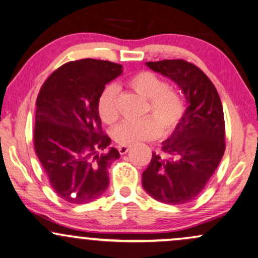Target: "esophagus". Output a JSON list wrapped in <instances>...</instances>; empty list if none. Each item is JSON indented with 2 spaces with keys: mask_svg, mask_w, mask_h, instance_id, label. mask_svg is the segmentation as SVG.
I'll return each instance as SVG.
<instances>
[{
  "mask_svg": "<svg viewBox=\"0 0 258 258\" xmlns=\"http://www.w3.org/2000/svg\"><path fill=\"white\" fill-rule=\"evenodd\" d=\"M128 150H130L128 146H123V145L119 146V152H120V155H125V153L128 152Z\"/></svg>",
  "mask_w": 258,
  "mask_h": 258,
  "instance_id": "34e87169",
  "label": "esophagus"
}]
</instances>
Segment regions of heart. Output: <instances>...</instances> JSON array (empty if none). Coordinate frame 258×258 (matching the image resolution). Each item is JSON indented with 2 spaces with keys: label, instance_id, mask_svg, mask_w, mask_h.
<instances>
[{
  "label": "heart",
  "instance_id": "b5f03b06",
  "mask_svg": "<svg viewBox=\"0 0 258 258\" xmlns=\"http://www.w3.org/2000/svg\"><path fill=\"white\" fill-rule=\"evenodd\" d=\"M140 96L148 99L145 116L139 121H126L116 126L113 138L123 146L137 145L142 142L155 139L161 135H169L176 128L184 114V101L178 91L169 88L167 81L150 71H139L127 81ZM118 88L113 84L101 91L97 101V113L105 123H114L119 118Z\"/></svg>",
  "mask_w": 258,
  "mask_h": 258
}]
</instances>
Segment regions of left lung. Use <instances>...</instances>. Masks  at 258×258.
<instances>
[{
	"mask_svg": "<svg viewBox=\"0 0 258 258\" xmlns=\"http://www.w3.org/2000/svg\"><path fill=\"white\" fill-rule=\"evenodd\" d=\"M146 67L170 78L187 102L180 123L152 153L143 172V188L155 200L182 205L194 200L217 170L225 151V121L219 94L194 64L182 59L148 61Z\"/></svg>",
	"mask_w": 258,
	"mask_h": 258,
	"instance_id": "8db88e82",
	"label": "left lung"
}]
</instances>
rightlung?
<instances>
[{
  "mask_svg": "<svg viewBox=\"0 0 258 258\" xmlns=\"http://www.w3.org/2000/svg\"><path fill=\"white\" fill-rule=\"evenodd\" d=\"M122 65L80 59L61 65L42 84L35 108L34 149L58 197L70 204L96 200L120 157L102 133L97 101Z\"/></svg>",
  "mask_w": 258,
  "mask_h": 258,
  "instance_id": "obj_1",
  "label": "right lung"
}]
</instances>
